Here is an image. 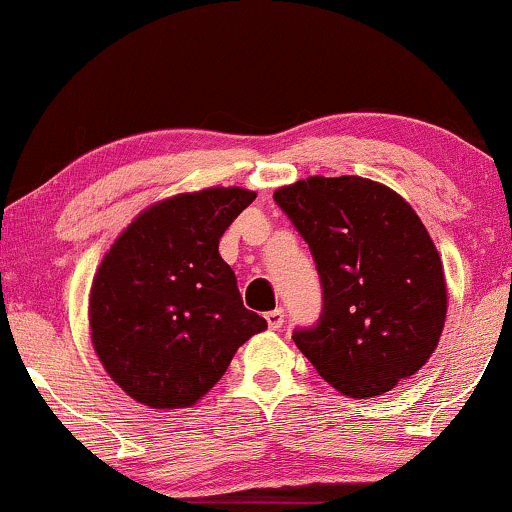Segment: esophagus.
<instances>
[{
    "label": "esophagus",
    "mask_w": 512,
    "mask_h": 512,
    "mask_svg": "<svg viewBox=\"0 0 512 512\" xmlns=\"http://www.w3.org/2000/svg\"><path fill=\"white\" fill-rule=\"evenodd\" d=\"M264 317H267L269 329H281V326H283V310H281V307H276V310H269Z\"/></svg>",
    "instance_id": "esophagus-1"
}]
</instances>
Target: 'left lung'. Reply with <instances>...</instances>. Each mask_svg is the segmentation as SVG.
Returning <instances> with one entry per match:
<instances>
[{"instance_id": "left-lung-1", "label": "left lung", "mask_w": 512, "mask_h": 512, "mask_svg": "<svg viewBox=\"0 0 512 512\" xmlns=\"http://www.w3.org/2000/svg\"><path fill=\"white\" fill-rule=\"evenodd\" d=\"M315 257L324 307L293 341L319 377L374 398L432 357L446 322L443 264L396 190L360 176L295 181L274 193Z\"/></svg>"}]
</instances>
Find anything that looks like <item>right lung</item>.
Returning a JSON list of instances; mask_svg holds the SVG:
<instances>
[{"instance_id":"obj_1","label":"right lung","mask_w":512,"mask_h":512,"mask_svg":"<svg viewBox=\"0 0 512 512\" xmlns=\"http://www.w3.org/2000/svg\"><path fill=\"white\" fill-rule=\"evenodd\" d=\"M255 197L236 186L174 195L143 209L104 255L90 291L92 346L147 408L195 405L267 329L219 255V238Z\"/></svg>"}]
</instances>
